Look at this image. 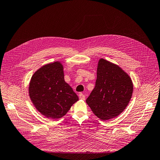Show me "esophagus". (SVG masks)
Returning a JSON list of instances; mask_svg holds the SVG:
<instances>
[{
	"instance_id": "34e87169",
	"label": "esophagus",
	"mask_w": 160,
	"mask_h": 160,
	"mask_svg": "<svg viewBox=\"0 0 160 160\" xmlns=\"http://www.w3.org/2000/svg\"><path fill=\"white\" fill-rule=\"evenodd\" d=\"M79 98L80 99L84 100L85 99V95L83 93H82V92H80V93H79Z\"/></svg>"
}]
</instances>
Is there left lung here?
<instances>
[{"label": "left lung", "instance_id": "left-lung-1", "mask_svg": "<svg viewBox=\"0 0 160 160\" xmlns=\"http://www.w3.org/2000/svg\"><path fill=\"white\" fill-rule=\"evenodd\" d=\"M133 92V83L118 65L101 58L98 62L95 86L86 102L101 120L120 114L127 107Z\"/></svg>", "mask_w": 160, "mask_h": 160}]
</instances>
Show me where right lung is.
Wrapping results in <instances>:
<instances>
[{
    "mask_svg": "<svg viewBox=\"0 0 160 160\" xmlns=\"http://www.w3.org/2000/svg\"><path fill=\"white\" fill-rule=\"evenodd\" d=\"M28 91L36 109L54 119L65 115L78 100L72 88L65 82L63 66L58 61L43 65L35 72L30 81Z\"/></svg>",
    "mask_w": 160,
    "mask_h": 160,
    "instance_id": "obj_1",
    "label": "right lung"
}]
</instances>
